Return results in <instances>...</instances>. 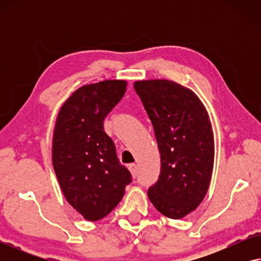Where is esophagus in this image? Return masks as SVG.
<instances>
[{
    "label": "esophagus",
    "instance_id": "1",
    "mask_svg": "<svg viewBox=\"0 0 261 261\" xmlns=\"http://www.w3.org/2000/svg\"><path fill=\"white\" fill-rule=\"evenodd\" d=\"M128 169H129L132 176L134 178L138 176V165H135V164H130V165L128 166Z\"/></svg>",
    "mask_w": 261,
    "mask_h": 261
}]
</instances>
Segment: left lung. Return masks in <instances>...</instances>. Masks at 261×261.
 Listing matches in <instances>:
<instances>
[{
    "instance_id": "1",
    "label": "left lung",
    "mask_w": 261,
    "mask_h": 261,
    "mask_svg": "<svg viewBox=\"0 0 261 261\" xmlns=\"http://www.w3.org/2000/svg\"><path fill=\"white\" fill-rule=\"evenodd\" d=\"M134 89L151 120L160 153V174L149 201L177 220L197 208L214 166V135L208 113L190 89L167 80L138 81Z\"/></svg>"
}]
</instances>
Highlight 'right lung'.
<instances>
[{"instance_id": "add662e5", "label": "right lung", "mask_w": 261, "mask_h": 261, "mask_svg": "<svg viewBox=\"0 0 261 261\" xmlns=\"http://www.w3.org/2000/svg\"><path fill=\"white\" fill-rule=\"evenodd\" d=\"M126 87V81L116 80L84 85L66 99L56 121L53 169L66 201L88 221L108 215L132 181L103 128Z\"/></svg>"}]
</instances>
